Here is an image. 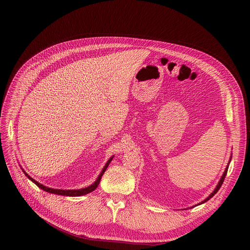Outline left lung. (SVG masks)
I'll return each mask as SVG.
<instances>
[{
  "mask_svg": "<svg viewBox=\"0 0 250 250\" xmlns=\"http://www.w3.org/2000/svg\"><path fill=\"white\" fill-rule=\"evenodd\" d=\"M228 167L229 166H227L226 167V169H225V171H224V173H223V175H222V177H221V179H220V181H219V183H218V186H217V188L214 189V191L211 193V194H209L208 196V198L205 200V201H203L201 204H204V203H206L207 201H208L209 199H211V198H213V196L218 192V190L220 189V188H221V186L223 185V181H224V179H225V176H226V174H227V171H228ZM200 204V205H201Z\"/></svg>",
  "mask_w": 250,
  "mask_h": 250,
  "instance_id": "1",
  "label": "left lung"
}]
</instances>
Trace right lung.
<instances>
[{
  "mask_svg": "<svg viewBox=\"0 0 250 250\" xmlns=\"http://www.w3.org/2000/svg\"><path fill=\"white\" fill-rule=\"evenodd\" d=\"M112 158H113V157H111V158L107 161V163L105 164V166H104V167H103V169H102L101 173L99 174L98 178L96 179V181L93 183V185H91V186H89L88 188H81V189H55V188H50L44 187L43 185H42V183L37 182L36 180H34L32 177H30L27 173H26L23 169H22V170H23V172H24V174H25L26 176H27V177H28L32 182H34L35 185H36L39 188L43 189L44 191H47V192H50V193H55V194H60V195H67V196H80V195L87 194V193H89V192H91V191H93L94 189H96V188H97V187H98V185H99L100 179H101V177H102L103 173L105 172V170H106V168L108 167V165H109V163L111 162Z\"/></svg>",
  "mask_w": 250,
  "mask_h": 250,
  "instance_id": "right-lung-1",
  "label": "right lung"
}]
</instances>
